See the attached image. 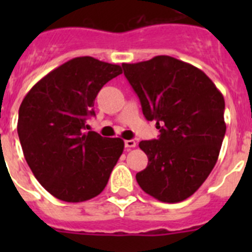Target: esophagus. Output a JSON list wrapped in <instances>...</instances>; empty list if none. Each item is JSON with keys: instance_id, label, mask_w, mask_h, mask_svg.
I'll list each match as a JSON object with an SVG mask.
<instances>
[{"instance_id": "obj_1", "label": "esophagus", "mask_w": 252, "mask_h": 252, "mask_svg": "<svg viewBox=\"0 0 252 252\" xmlns=\"http://www.w3.org/2000/svg\"><path fill=\"white\" fill-rule=\"evenodd\" d=\"M125 146L127 149L136 148V141H135V140H126V141H125Z\"/></svg>"}]
</instances>
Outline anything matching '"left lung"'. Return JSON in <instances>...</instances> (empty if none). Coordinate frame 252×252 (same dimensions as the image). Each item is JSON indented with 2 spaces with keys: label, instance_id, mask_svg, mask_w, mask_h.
Returning <instances> with one entry per match:
<instances>
[{
  "label": "left lung",
  "instance_id": "left-lung-1",
  "mask_svg": "<svg viewBox=\"0 0 252 252\" xmlns=\"http://www.w3.org/2000/svg\"><path fill=\"white\" fill-rule=\"evenodd\" d=\"M159 139L141 141L148 166L136 174L145 193L165 203L189 198L217 162L224 132L223 95L201 69L169 55L122 64Z\"/></svg>",
  "mask_w": 252,
  "mask_h": 252
}]
</instances>
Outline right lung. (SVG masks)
Returning <instances> with one entry per match:
<instances>
[{"instance_id": "1", "label": "right lung", "mask_w": 252, "mask_h": 252, "mask_svg": "<svg viewBox=\"0 0 252 252\" xmlns=\"http://www.w3.org/2000/svg\"><path fill=\"white\" fill-rule=\"evenodd\" d=\"M121 66L78 57L41 78L22 99L17 133L26 162L41 186L60 201L97 197L124 151V140L86 132L87 117L102 87Z\"/></svg>"}]
</instances>
